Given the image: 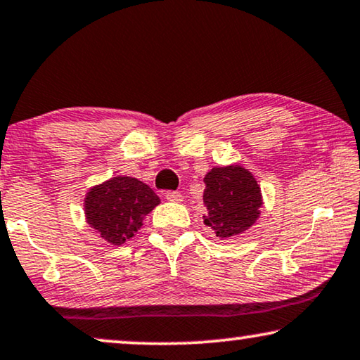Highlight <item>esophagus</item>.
Returning <instances> with one entry per match:
<instances>
[{
  "label": "esophagus",
  "instance_id": "obj_1",
  "mask_svg": "<svg viewBox=\"0 0 360 360\" xmlns=\"http://www.w3.org/2000/svg\"><path fill=\"white\" fill-rule=\"evenodd\" d=\"M166 199L169 202H182V195L181 192H176V191H171V192H166Z\"/></svg>",
  "mask_w": 360,
  "mask_h": 360
}]
</instances>
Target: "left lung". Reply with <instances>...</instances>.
I'll list each match as a JSON object with an SVG mask.
<instances>
[{
    "mask_svg": "<svg viewBox=\"0 0 360 360\" xmlns=\"http://www.w3.org/2000/svg\"><path fill=\"white\" fill-rule=\"evenodd\" d=\"M204 182V224L215 231V236L230 240L256 224L262 195L251 171L240 165L212 168Z\"/></svg>",
    "mask_w": 360,
    "mask_h": 360,
    "instance_id": "obj_1",
    "label": "left lung"
}]
</instances>
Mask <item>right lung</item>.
Returning <instances> with one entry per match:
<instances>
[{
  "mask_svg": "<svg viewBox=\"0 0 360 360\" xmlns=\"http://www.w3.org/2000/svg\"><path fill=\"white\" fill-rule=\"evenodd\" d=\"M160 204L150 186L130 176H115L91 187L84 197V215L91 229L114 246L124 245Z\"/></svg>",
  "mask_w": 360,
  "mask_h": 360,
  "instance_id": "1",
  "label": "right lung"
}]
</instances>
